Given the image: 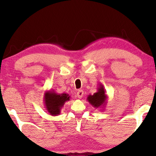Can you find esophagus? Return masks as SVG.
<instances>
[{"mask_svg":"<svg viewBox=\"0 0 156 156\" xmlns=\"http://www.w3.org/2000/svg\"><path fill=\"white\" fill-rule=\"evenodd\" d=\"M83 94H84V91L82 90H78L77 92V97L79 98H82V97H83Z\"/></svg>","mask_w":156,"mask_h":156,"instance_id":"34e87169","label":"esophagus"}]
</instances>
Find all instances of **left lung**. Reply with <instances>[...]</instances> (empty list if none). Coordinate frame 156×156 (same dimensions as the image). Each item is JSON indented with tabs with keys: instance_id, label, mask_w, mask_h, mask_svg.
Here are the masks:
<instances>
[{
	"instance_id": "left-lung-1",
	"label": "left lung",
	"mask_w": 156,
	"mask_h": 156,
	"mask_svg": "<svg viewBox=\"0 0 156 156\" xmlns=\"http://www.w3.org/2000/svg\"><path fill=\"white\" fill-rule=\"evenodd\" d=\"M108 97L105 93L103 85L100 84L97 88V92L94 94H89L87 100L92 107L96 108H103L107 105ZM103 111V110H102Z\"/></svg>"
}]
</instances>
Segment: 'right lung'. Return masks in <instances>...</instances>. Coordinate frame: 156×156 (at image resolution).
<instances>
[{"mask_svg": "<svg viewBox=\"0 0 156 156\" xmlns=\"http://www.w3.org/2000/svg\"><path fill=\"white\" fill-rule=\"evenodd\" d=\"M70 96L67 93L58 94L54 90L45 91L44 96V105L49 115L58 116L61 112L62 107L66 102L69 101Z\"/></svg>", "mask_w": 156, "mask_h": 156, "instance_id": "add662e5", "label": "right lung"}]
</instances>
